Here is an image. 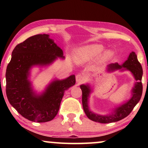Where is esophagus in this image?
<instances>
[{"mask_svg":"<svg viewBox=\"0 0 148 148\" xmlns=\"http://www.w3.org/2000/svg\"><path fill=\"white\" fill-rule=\"evenodd\" d=\"M84 76L82 74H78L76 75V82L77 83H81L84 80Z\"/></svg>","mask_w":148,"mask_h":148,"instance_id":"obj_1","label":"esophagus"}]
</instances>
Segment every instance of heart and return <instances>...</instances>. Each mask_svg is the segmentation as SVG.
Returning <instances> with one entry per match:
<instances>
[{
  "label": "heart",
  "mask_w": 148,
  "mask_h": 148,
  "mask_svg": "<svg viewBox=\"0 0 148 148\" xmlns=\"http://www.w3.org/2000/svg\"><path fill=\"white\" fill-rule=\"evenodd\" d=\"M104 47L100 44H90L79 48L76 51V60L79 62H85L96 58L102 53ZM114 53L112 50H108L104 52L98 58V63L104 64L110 62L114 58Z\"/></svg>",
  "instance_id": "1"
}]
</instances>
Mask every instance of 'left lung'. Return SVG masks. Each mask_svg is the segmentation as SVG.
I'll use <instances>...</instances> for the list:
<instances>
[{
  "label": "left lung",
  "mask_w": 148,
  "mask_h": 148,
  "mask_svg": "<svg viewBox=\"0 0 148 148\" xmlns=\"http://www.w3.org/2000/svg\"><path fill=\"white\" fill-rule=\"evenodd\" d=\"M124 68L128 69L132 73L135 80L137 82L133 89L132 98L128 102L125 103L122 106L115 109L114 114L109 116H101L94 114L90 111L88 105V98L90 93V89L88 86L82 85L80 86L82 90V104L84 112L90 120L100 123H114L125 118L131 112L134 107L140 100L143 92V86L141 79L143 75V69L140 62L138 61L136 54L132 52L129 56L128 59L123 63V65H119L118 63H112L108 65V71H114L115 69H121Z\"/></svg>",
  "instance_id": "obj_1"
}]
</instances>
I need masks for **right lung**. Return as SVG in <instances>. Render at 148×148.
Instances as JSON below:
<instances>
[{
	"label": "right lung",
	"mask_w": 148,
	"mask_h": 148,
	"mask_svg": "<svg viewBox=\"0 0 148 148\" xmlns=\"http://www.w3.org/2000/svg\"><path fill=\"white\" fill-rule=\"evenodd\" d=\"M62 54L47 34L29 37L13 49L6 71V94L10 104L24 118L44 123L57 114L64 91L75 84V75L54 81L40 96L32 92L27 77L32 66L48 64L57 56L63 57Z\"/></svg>",
	"instance_id": "right-lung-1"
}]
</instances>
